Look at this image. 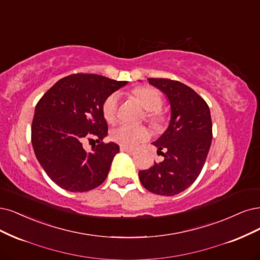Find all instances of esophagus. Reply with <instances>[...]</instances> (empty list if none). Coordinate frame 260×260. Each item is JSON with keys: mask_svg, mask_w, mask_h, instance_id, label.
<instances>
[{"mask_svg": "<svg viewBox=\"0 0 260 260\" xmlns=\"http://www.w3.org/2000/svg\"><path fill=\"white\" fill-rule=\"evenodd\" d=\"M120 150L121 151H126V153H133L134 149L133 148H130V147H127V146H120Z\"/></svg>", "mask_w": 260, "mask_h": 260, "instance_id": "esophagus-1", "label": "esophagus"}]
</instances>
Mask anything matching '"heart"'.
Wrapping results in <instances>:
<instances>
[{
	"mask_svg": "<svg viewBox=\"0 0 260 260\" xmlns=\"http://www.w3.org/2000/svg\"><path fill=\"white\" fill-rule=\"evenodd\" d=\"M133 94L141 102L143 107L148 112L147 120L155 126H160L165 121V115L160 111L162 106L161 94L151 87H140L133 90ZM118 107V93H112L106 98L102 105V113L107 122H113L117 116ZM113 141L127 147H134L141 142L148 139L149 133L145 127L132 126L128 123H120L111 131Z\"/></svg>",
	"mask_w": 260,
	"mask_h": 260,
	"instance_id": "heart-1",
	"label": "heart"
}]
</instances>
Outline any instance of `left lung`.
Returning <instances> with one entry per match:
<instances>
[{
	"label": "left lung",
	"mask_w": 260,
	"mask_h": 260,
	"mask_svg": "<svg viewBox=\"0 0 260 260\" xmlns=\"http://www.w3.org/2000/svg\"><path fill=\"white\" fill-rule=\"evenodd\" d=\"M171 105L168 129L153 144L164 160L139 172L147 190L161 196H175L187 189L199 176L212 143L210 109L193 89L177 80L148 78Z\"/></svg>",
	"instance_id": "8db88e82"
}]
</instances>
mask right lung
<instances>
[{"instance_id": "1", "label": "right lung", "mask_w": 260, "mask_h": 260, "mask_svg": "<svg viewBox=\"0 0 260 260\" xmlns=\"http://www.w3.org/2000/svg\"><path fill=\"white\" fill-rule=\"evenodd\" d=\"M127 83L96 74H72L58 80L38 102L31 127L33 149L59 187L84 192L105 181L119 146L102 142L107 136L102 105ZM90 136L100 144L87 152L82 142Z\"/></svg>"}]
</instances>
